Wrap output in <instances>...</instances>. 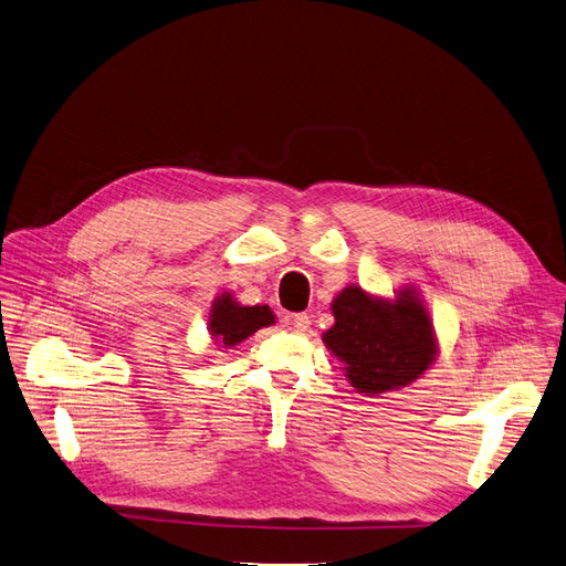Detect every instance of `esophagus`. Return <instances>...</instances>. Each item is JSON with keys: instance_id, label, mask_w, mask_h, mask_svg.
I'll use <instances>...</instances> for the list:
<instances>
[{"instance_id": "34e87169", "label": "esophagus", "mask_w": 566, "mask_h": 566, "mask_svg": "<svg viewBox=\"0 0 566 566\" xmlns=\"http://www.w3.org/2000/svg\"><path fill=\"white\" fill-rule=\"evenodd\" d=\"M284 326L293 333H303L310 328V316L303 312H291L284 316Z\"/></svg>"}]
</instances>
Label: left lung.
I'll use <instances>...</instances> for the list:
<instances>
[{
  "instance_id": "left-lung-1",
  "label": "left lung",
  "mask_w": 566,
  "mask_h": 566,
  "mask_svg": "<svg viewBox=\"0 0 566 566\" xmlns=\"http://www.w3.org/2000/svg\"><path fill=\"white\" fill-rule=\"evenodd\" d=\"M331 310L335 324L322 339L344 363V377L365 396L413 384L439 354L430 312L413 286L384 298L349 284L333 298Z\"/></svg>"
}]
</instances>
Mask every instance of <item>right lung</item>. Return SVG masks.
Instances as JSON below:
<instances>
[{"label":"right lung","instance_id":"right-lung-1","mask_svg":"<svg viewBox=\"0 0 566 566\" xmlns=\"http://www.w3.org/2000/svg\"><path fill=\"white\" fill-rule=\"evenodd\" d=\"M275 314L268 305H240L229 291L219 293L208 314V331L217 347L233 349L259 328L273 326Z\"/></svg>","mask_w":566,"mask_h":566}]
</instances>
